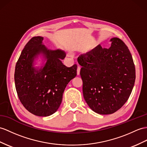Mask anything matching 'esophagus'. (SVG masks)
I'll list each match as a JSON object with an SVG mask.
<instances>
[{
	"label": "esophagus",
	"mask_w": 147,
	"mask_h": 147,
	"mask_svg": "<svg viewBox=\"0 0 147 147\" xmlns=\"http://www.w3.org/2000/svg\"><path fill=\"white\" fill-rule=\"evenodd\" d=\"M80 67L79 66H78L77 70V76H79V75H80Z\"/></svg>",
	"instance_id": "obj_1"
}]
</instances>
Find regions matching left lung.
Listing matches in <instances>:
<instances>
[{
  "label": "left lung",
  "instance_id": "left-lung-1",
  "mask_svg": "<svg viewBox=\"0 0 147 147\" xmlns=\"http://www.w3.org/2000/svg\"><path fill=\"white\" fill-rule=\"evenodd\" d=\"M109 49L100 45L81 55L85 102L94 112L112 114L122 107L131 94L135 80V68L129 49L120 38L113 37Z\"/></svg>",
  "mask_w": 147,
  "mask_h": 147
}]
</instances>
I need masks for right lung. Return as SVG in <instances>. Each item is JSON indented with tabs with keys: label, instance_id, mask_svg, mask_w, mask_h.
<instances>
[{
	"label": "right lung",
	"instance_id": "obj_1",
	"mask_svg": "<svg viewBox=\"0 0 147 147\" xmlns=\"http://www.w3.org/2000/svg\"><path fill=\"white\" fill-rule=\"evenodd\" d=\"M44 37H34L27 42L16 63L14 80L20 102L28 112L38 117L52 115L61 104L64 90L77 76V65L67 67L61 61L66 54L60 49H48ZM42 55L46 62L34 67Z\"/></svg>",
	"mask_w": 147,
	"mask_h": 147
}]
</instances>
